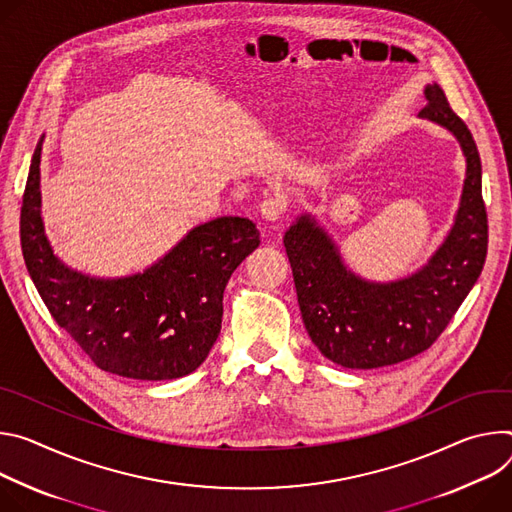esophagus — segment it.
<instances>
[{"label": "esophagus", "instance_id": "obj_1", "mask_svg": "<svg viewBox=\"0 0 512 512\" xmlns=\"http://www.w3.org/2000/svg\"><path fill=\"white\" fill-rule=\"evenodd\" d=\"M287 211H289V199L282 193H272L264 197L260 205V213L266 221H278Z\"/></svg>", "mask_w": 512, "mask_h": 512}]
</instances>
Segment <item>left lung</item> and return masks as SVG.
<instances>
[{
  "label": "left lung",
  "instance_id": "left-lung-1",
  "mask_svg": "<svg viewBox=\"0 0 512 512\" xmlns=\"http://www.w3.org/2000/svg\"><path fill=\"white\" fill-rule=\"evenodd\" d=\"M425 97L419 116L456 134L468 170L453 230L423 270L376 285L342 264L335 246L307 215L285 234L305 329L319 352L344 368L392 366L429 350L484 268L488 217L476 142L437 83L425 87Z\"/></svg>",
  "mask_w": 512,
  "mask_h": 512
}]
</instances>
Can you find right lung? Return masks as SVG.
<instances>
[{
	"mask_svg": "<svg viewBox=\"0 0 512 512\" xmlns=\"http://www.w3.org/2000/svg\"><path fill=\"white\" fill-rule=\"evenodd\" d=\"M20 240L54 321L97 368L136 380H173L201 366L221 329L227 280L260 244L250 219L217 217L142 274L97 280L73 272L44 238L40 144L24 189Z\"/></svg>",
	"mask_w": 512,
	"mask_h": 512,
	"instance_id": "1",
	"label": "right lung"
}]
</instances>
